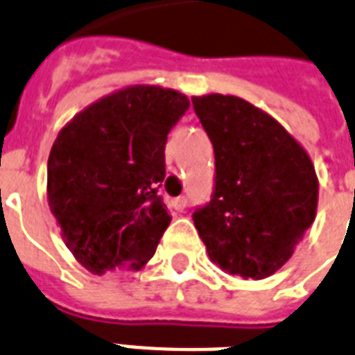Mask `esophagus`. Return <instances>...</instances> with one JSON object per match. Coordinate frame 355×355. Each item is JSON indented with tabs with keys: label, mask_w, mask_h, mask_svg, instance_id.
<instances>
[{
	"label": "esophagus",
	"mask_w": 355,
	"mask_h": 355,
	"mask_svg": "<svg viewBox=\"0 0 355 355\" xmlns=\"http://www.w3.org/2000/svg\"><path fill=\"white\" fill-rule=\"evenodd\" d=\"M172 207L175 209V211H185L187 207V196H180V198H175L174 202H172Z\"/></svg>",
	"instance_id": "obj_1"
}]
</instances>
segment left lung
<instances>
[{"instance_id": "1", "label": "left lung", "mask_w": 355, "mask_h": 355, "mask_svg": "<svg viewBox=\"0 0 355 355\" xmlns=\"http://www.w3.org/2000/svg\"><path fill=\"white\" fill-rule=\"evenodd\" d=\"M215 148V192L192 215L209 259L244 279H265L295 254L315 220L311 157L268 112L237 96H194Z\"/></svg>"}]
</instances>
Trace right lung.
<instances>
[{
	"label": "right lung",
	"mask_w": 355,
	"mask_h": 355,
	"mask_svg": "<svg viewBox=\"0 0 355 355\" xmlns=\"http://www.w3.org/2000/svg\"><path fill=\"white\" fill-rule=\"evenodd\" d=\"M191 101L174 89L131 85L60 129L48 159V203L62 241L92 274L140 270L170 224L157 196L164 144Z\"/></svg>",
	"instance_id": "1"
}]
</instances>
